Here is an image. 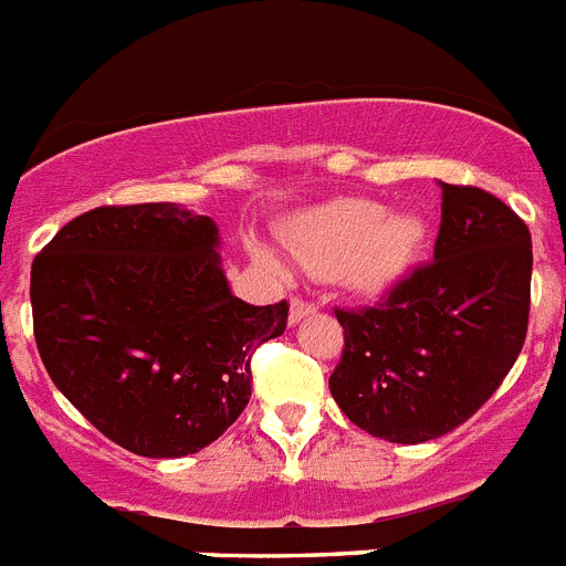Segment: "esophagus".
<instances>
[{
    "label": "esophagus",
    "mask_w": 566,
    "mask_h": 566,
    "mask_svg": "<svg viewBox=\"0 0 566 566\" xmlns=\"http://www.w3.org/2000/svg\"><path fill=\"white\" fill-rule=\"evenodd\" d=\"M317 306L312 301H306V297H301V294H294L292 297V306H289V321L292 323H301L306 315H315Z\"/></svg>",
    "instance_id": "1"
}]
</instances>
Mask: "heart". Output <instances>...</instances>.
Here are the masks:
<instances>
[{"instance_id": "1", "label": "heart", "mask_w": 566, "mask_h": 566, "mask_svg": "<svg viewBox=\"0 0 566 566\" xmlns=\"http://www.w3.org/2000/svg\"><path fill=\"white\" fill-rule=\"evenodd\" d=\"M415 217L386 214L369 200H337L297 217L289 251L315 277H343L357 292H380L421 245Z\"/></svg>"}]
</instances>
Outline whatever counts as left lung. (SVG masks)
Wrapping results in <instances>:
<instances>
[{"label": "left lung", "instance_id": "8db88e82", "mask_svg": "<svg viewBox=\"0 0 566 566\" xmlns=\"http://www.w3.org/2000/svg\"><path fill=\"white\" fill-rule=\"evenodd\" d=\"M530 277L524 220L484 188L441 182L434 258L395 280L375 306H335L337 407L389 443L432 441L470 421L524 349Z\"/></svg>", "mask_w": 566, "mask_h": 566}]
</instances>
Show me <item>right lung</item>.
Here are the masks:
<instances>
[{
	"label": "right lung",
	"mask_w": 566,
	"mask_h": 566,
	"mask_svg": "<svg viewBox=\"0 0 566 566\" xmlns=\"http://www.w3.org/2000/svg\"><path fill=\"white\" fill-rule=\"evenodd\" d=\"M42 364L105 438L143 458L214 443L251 398V355L289 303L229 292L211 217L177 202L99 206L33 258Z\"/></svg>",
	"instance_id": "1"
}]
</instances>
